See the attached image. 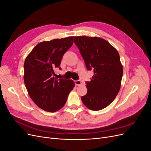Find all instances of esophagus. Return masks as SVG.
Listing matches in <instances>:
<instances>
[{"mask_svg": "<svg viewBox=\"0 0 151 151\" xmlns=\"http://www.w3.org/2000/svg\"><path fill=\"white\" fill-rule=\"evenodd\" d=\"M74 83H75V84L76 85V86H80V85H81V81H80V80H77V81H74Z\"/></svg>", "mask_w": 151, "mask_h": 151, "instance_id": "obj_1", "label": "esophagus"}]
</instances>
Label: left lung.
<instances>
[{"instance_id": "8db88e82", "label": "left lung", "mask_w": 151, "mask_h": 151, "mask_svg": "<svg viewBox=\"0 0 151 151\" xmlns=\"http://www.w3.org/2000/svg\"><path fill=\"white\" fill-rule=\"evenodd\" d=\"M74 43L87 69L94 72L81 100L91 110H101L113 102L120 89L123 70L119 53L106 40L96 36H75Z\"/></svg>"}]
</instances>
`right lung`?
Returning a JSON list of instances; mask_svg holds the SVG:
<instances>
[{"instance_id": "right-lung-1", "label": "right lung", "mask_w": 151, "mask_h": 151, "mask_svg": "<svg viewBox=\"0 0 151 151\" xmlns=\"http://www.w3.org/2000/svg\"><path fill=\"white\" fill-rule=\"evenodd\" d=\"M73 43L74 36L41 42L25 59L24 82L26 89L33 102L45 111L55 112L61 109L74 88L72 80L53 77L54 69H61L63 55Z\"/></svg>"}]
</instances>
